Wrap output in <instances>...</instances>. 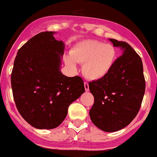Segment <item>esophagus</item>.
I'll use <instances>...</instances> for the list:
<instances>
[{
	"label": "esophagus",
	"instance_id": "obj_1",
	"mask_svg": "<svg viewBox=\"0 0 157 157\" xmlns=\"http://www.w3.org/2000/svg\"><path fill=\"white\" fill-rule=\"evenodd\" d=\"M84 88H85V91L86 92H88L89 91V85H88V84L87 82H84Z\"/></svg>",
	"mask_w": 157,
	"mask_h": 157
}]
</instances>
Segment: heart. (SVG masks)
I'll return each mask as SVG.
<instances>
[{"mask_svg": "<svg viewBox=\"0 0 157 157\" xmlns=\"http://www.w3.org/2000/svg\"><path fill=\"white\" fill-rule=\"evenodd\" d=\"M116 50L111 44L96 40H85L77 43L65 56V62L72 70L77 69V63L84 64L82 71L85 77L99 80L108 75L116 61Z\"/></svg>", "mask_w": 157, "mask_h": 157, "instance_id": "heart-1", "label": "heart"}]
</instances>
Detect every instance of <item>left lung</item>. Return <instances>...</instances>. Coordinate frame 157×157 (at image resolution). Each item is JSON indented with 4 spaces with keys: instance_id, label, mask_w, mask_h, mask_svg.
Here are the masks:
<instances>
[{
    "instance_id": "obj_1",
    "label": "left lung",
    "mask_w": 157,
    "mask_h": 157,
    "mask_svg": "<svg viewBox=\"0 0 157 157\" xmlns=\"http://www.w3.org/2000/svg\"><path fill=\"white\" fill-rule=\"evenodd\" d=\"M122 50L104 78L89 82L94 104L89 111L92 122L105 132H115L128 126L141 107L145 90L140 56L128 43L109 39Z\"/></svg>"
}]
</instances>
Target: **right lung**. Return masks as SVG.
I'll return each mask as SVG.
<instances>
[{"mask_svg":"<svg viewBox=\"0 0 157 157\" xmlns=\"http://www.w3.org/2000/svg\"><path fill=\"white\" fill-rule=\"evenodd\" d=\"M55 33L41 32L28 40L18 50L11 75L18 111L36 129L58 127L69 105L85 91L81 77L61 72L65 44Z\"/></svg>","mask_w":157,"mask_h":157,"instance_id":"1","label":"right lung"}]
</instances>
